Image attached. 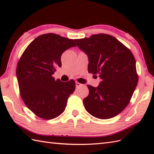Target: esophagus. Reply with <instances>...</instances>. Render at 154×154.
I'll list each match as a JSON object with an SVG mask.
<instances>
[{"label": "esophagus", "instance_id": "34e87169", "mask_svg": "<svg viewBox=\"0 0 154 154\" xmlns=\"http://www.w3.org/2000/svg\"><path fill=\"white\" fill-rule=\"evenodd\" d=\"M75 85H76L77 87H80V86L82 85V84H81V83H78V82H76V83H75Z\"/></svg>", "mask_w": 154, "mask_h": 154}]
</instances>
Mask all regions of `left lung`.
Wrapping results in <instances>:
<instances>
[{"mask_svg":"<svg viewBox=\"0 0 154 154\" xmlns=\"http://www.w3.org/2000/svg\"><path fill=\"white\" fill-rule=\"evenodd\" d=\"M75 41L87 55L89 73L100 79L97 87L87 85L89 93L83 99L85 108L99 119L116 116L129 104L138 84L132 53L109 34H94Z\"/></svg>","mask_w":154,"mask_h":154,"instance_id":"obj_1","label":"left lung"}]
</instances>
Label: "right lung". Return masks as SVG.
Instances as JSON below:
<instances>
[{"mask_svg":"<svg viewBox=\"0 0 154 154\" xmlns=\"http://www.w3.org/2000/svg\"><path fill=\"white\" fill-rule=\"evenodd\" d=\"M71 47L73 40L55 34L39 35L26 49L16 67L20 96L35 115L50 120L63 112L75 82L55 81L52 75L61 67V56Z\"/></svg>","mask_w":154,"mask_h":154,"instance_id":"1","label":"right lung"}]
</instances>
